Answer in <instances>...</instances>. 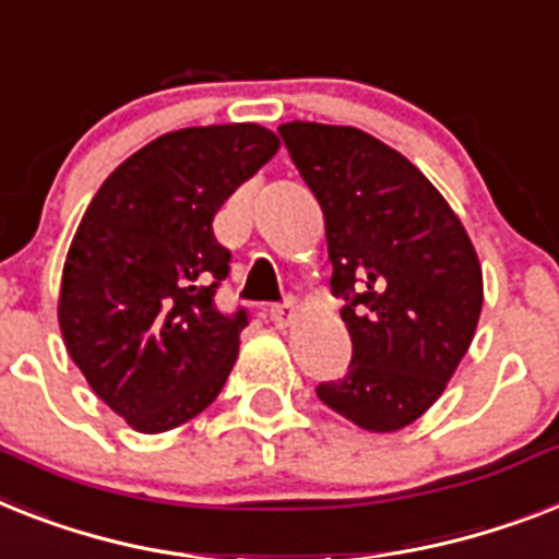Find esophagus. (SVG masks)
Segmentation results:
<instances>
[{"mask_svg":"<svg viewBox=\"0 0 559 559\" xmlns=\"http://www.w3.org/2000/svg\"><path fill=\"white\" fill-rule=\"evenodd\" d=\"M270 321L278 326V330H287V326L295 321V304L287 301V304H281V307H272Z\"/></svg>","mask_w":559,"mask_h":559,"instance_id":"esophagus-1","label":"esophagus"}]
</instances>
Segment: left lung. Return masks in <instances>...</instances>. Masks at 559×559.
Masks as SVG:
<instances>
[{
    "label": "left lung",
    "instance_id": "1",
    "mask_svg": "<svg viewBox=\"0 0 559 559\" xmlns=\"http://www.w3.org/2000/svg\"><path fill=\"white\" fill-rule=\"evenodd\" d=\"M295 169L324 212L333 293L344 295L353 361L316 388L370 433L419 419L474 342L483 266L465 226L405 154L353 126L284 122Z\"/></svg>",
    "mask_w": 559,
    "mask_h": 559
}]
</instances>
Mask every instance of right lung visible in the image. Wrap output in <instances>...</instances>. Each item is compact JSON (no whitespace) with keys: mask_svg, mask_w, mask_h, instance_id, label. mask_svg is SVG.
I'll return each instance as SVG.
<instances>
[{"mask_svg":"<svg viewBox=\"0 0 559 559\" xmlns=\"http://www.w3.org/2000/svg\"><path fill=\"white\" fill-rule=\"evenodd\" d=\"M281 140L258 122L169 131L122 160L68 247L57 319L91 390L140 433L194 419L233 373L247 312L215 310L212 221Z\"/></svg>","mask_w":559,"mask_h":559,"instance_id":"1","label":"right lung"}]
</instances>
